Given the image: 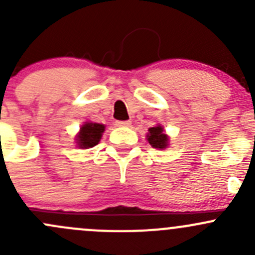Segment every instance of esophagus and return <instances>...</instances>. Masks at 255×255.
Returning a JSON list of instances; mask_svg holds the SVG:
<instances>
[{
	"label": "esophagus",
	"instance_id": "obj_1",
	"mask_svg": "<svg viewBox=\"0 0 255 255\" xmlns=\"http://www.w3.org/2000/svg\"><path fill=\"white\" fill-rule=\"evenodd\" d=\"M130 121H116V126L117 127H130Z\"/></svg>",
	"mask_w": 255,
	"mask_h": 255
}]
</instances>
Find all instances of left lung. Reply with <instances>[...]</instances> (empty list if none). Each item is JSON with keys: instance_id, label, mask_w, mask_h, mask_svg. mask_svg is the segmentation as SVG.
I'll return each mask as SVG.
<instances>
[{"instance_id": "8db88e82", "label": "left lung", "mask_w": 255, "mask_h": 255, "mask_svg": "<svg viewBox=\"0 0 255 255\" xmlns=\"http://www.w3.org/2000/svg\"><path fill=\"white\" fill-rule=\"evenodd\" d=\"M149 132L146 134V139H148L149 144H150L153 148L156 149H164L169 145V137L164 133L163 126L158 125L155 127L149 128Z\"/></svg>"}]
</instances>
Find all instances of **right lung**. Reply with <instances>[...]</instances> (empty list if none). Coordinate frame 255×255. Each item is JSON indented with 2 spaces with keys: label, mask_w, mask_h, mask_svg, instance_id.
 I'll return each instance as SVG.
<instances>
[{
  "label": "right lung",
  "mask_w": 255,
  "mask_h": 255,
  "mask_svg": "<svg viewBox=\"0 0 255 255\" xmlns=\"http://www.w3.org/2000/svg\"><path fill=\"white\" fill-rule=\"evenodd\" d=\"M105 132V126L100 123L85 122L76 135V143L81 149H89L97 145Z\"/></svg>",
  "instance_id": "add662e5"
}]
</instances>
